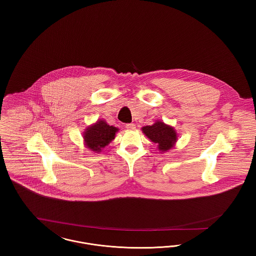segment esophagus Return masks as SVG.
<instances>
[{
    "instance_id": "34e87169",
    "label": "esophagus",
    "mask_w": 256,
    "mask_h": 256,
    "mask_svg": "<svg viewBox=\"0 0 256 256\" xmlns=\"http://www.w3.org/2000/svg\"><path fill=\"white\" fill-rule=\"evenodd\" d=\"M126 128L130 130H134L136 128V126L134 124H126Z\"/></svg>"
}]
</instances>
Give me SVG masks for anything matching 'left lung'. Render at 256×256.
Returning <instances> with one entry per match:
<instances>
[{
  "mask_svg": "<svg viewBox=\"0 0 256 256\" xmlns=\"http://www.w3.org/2000/svg\"><path fill=\"white\" fill-rule=\"evenodd\" d=\"M142 132L150 141L158 144L159 150L162 152L170 150L178 140V134L174 128L160 121L152 126H143Z\"/></svg>",
  "mask_w": 256,
  "mask_h": 256,
  "instance_id": "1",
  "label": "left lung"
}]
</instances>
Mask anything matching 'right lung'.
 Returning a JSON list of instances; mask_svg holds the SVG:
<instances>
[{
	"mask_svg": "<svg viewBox=\"0 0 256 256\" xmlns=\"http://www.w3.org/2000/svg\"><path fill=\"white\" fill-rule=\"evenodd\" d=\"M118 130L119 128L108 124L104 120H98L95 124L89 126L84 132L86 146L94 152H100L115 138Z\"/></svg>",
	"mask_w": 256,
	"mask_h": 256,
	"instance_id": "1",
	"label": "right lung"
}]
</instances>
